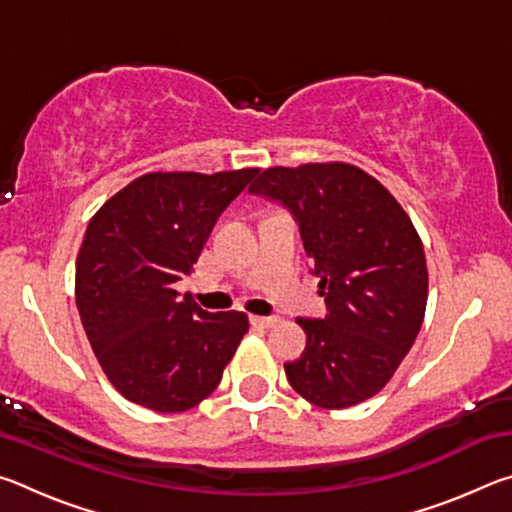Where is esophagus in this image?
<instances>
[{"label":"esophagus","mask_w":512,"mask_h":512,"mask_svg":"<svg viewBox=\"0 0 512 512\" xmlns=\"http://www.w3.org/2000/svg\"><path fill=\"white\" fill-rule=\"evenodd\" d=\"M250 320H253V325H257V327H273V325H277V318L275 316H253Z\"/></svg>","instance_id":"obj_1"}]
</instances>
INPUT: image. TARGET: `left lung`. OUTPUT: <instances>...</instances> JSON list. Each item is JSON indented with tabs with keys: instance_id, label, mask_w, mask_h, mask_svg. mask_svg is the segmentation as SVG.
<instances>
[{
	"instance_id": "left-lung-1",
	"label": "left lung",
	"mask_w": 512,
	"mask_h": 512,
	"mask_svg": "<svg viewBox=\"0 0 512 512\" xmlns=\"http://www.w3.org/2000/svg\"><path fill=\"white\" fill-rule=\"evenodd\" d=\"M296 219L325 318H298L300 359L289 384L320 409H348L388 384L418 336L429 275L422 241L402 205L345 162L266 169L248 189Z\"/></svg>"
}]
</instances>
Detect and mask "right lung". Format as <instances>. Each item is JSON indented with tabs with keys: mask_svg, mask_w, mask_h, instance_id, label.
I'll use <instances>...</instances> for the list:
<instances>
[{
	"mask_svg": "<svg viewBox=\"0 0 512 512\" xmlns=\"http://www.w3.org/2000/svg\"><path fill=\"white\" fill-rule=\"evenodd\" d=\"M259 169L146 173L92 216L76 259V307L117 391L180 413L223 377L248 316L212 314L176 282L192 273L214 223Z\"/></svg>",
	"mask_w": 512,
	"mask_h": 512,
	"instance_id": "right-lung-1",
	"label": "right lung"
}]
</instances>
